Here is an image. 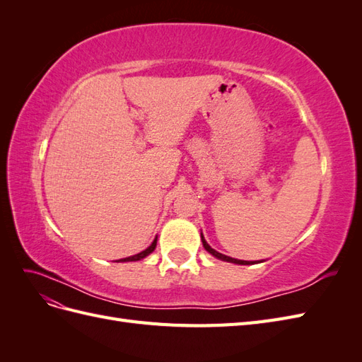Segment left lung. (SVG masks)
I'll return each instance as SVG.
<instances>
[{
  "label": "left lung",
  "instance_id": "1",
  "mask_svg": "<svg viewBox=\"0 0 362 362\" xmlns=\"http://www.w3.org/2000/svg\"><path fill=\"white\" fill-rule=\"evenodd\" d=\"M201 240H202V245H204V247L210 252L211 255H214L216 258H218V259H223V261H229V262H234V264H243V266H246V264H254V262L252 261H242V259H235V258H231V257H226V255H223V254H221V252H217V250H214L210 245H208L206 242H205V238H204V235L201 234Z\"/></svg>",
  "mask_w": 362,
  "mask_h": 362
}]
</instances>
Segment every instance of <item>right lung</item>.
<instances>
[{
    "mask_svg": "<svg viewBox=\"0 0 362 362\" xmlns=\"http://www.w3.org/2000/svg\"><path fill=\"white\" fill-rule=\"evenodd\" d=\"M156 246H157V237H156L154 242H152V245H151L149 247H146L145 250H141L140 254H137V255H133V257H128V258H122V259H119V261H122V262H125V261H139V259H141V258L148 257V255L151 254V252L156 249Z\"/></svg>",
    "mask_w": 362,
    "mask_h": 362,
    "instance_id": "obj_1",
    "label": "right lung"
}]
</instances>
